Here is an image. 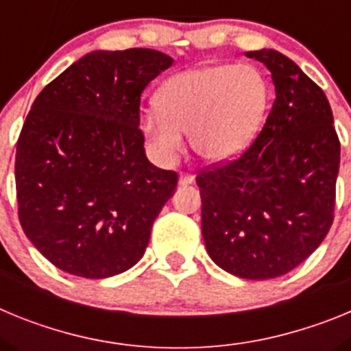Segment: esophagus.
Returning <instances> with one entry per match:
<instances>
[{
  "mask_svg": "<svg viewBox=\"0 0 351 351\" xmlns=\"http://www.w3.org/2000/svg\"><path fill=\"white\" fill-rule=\"evenodd\" d=\"M193 181H195V178L191 176V173L181 172V176H179V184L181 186H188V184H191Z\"/></svg>",
  "mask_w": 351,
  "mask_h": 351,
  "instance_id": "obj_1",
  "label": "esophagus"
}]
</instances>
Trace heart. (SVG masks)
<instances>
[{"label": "heart", "mask_w": 351, "mask_h": 351, "mask_svg": "<svg viewBox=\"0 0 351 351\" xmlns=\"http://www.w3.org/2000/svg\"><path fill=\"white\" fill-rule=\"evenodd\" d=\"M269 82L253 64L216 63L173 75L160 88L156 107L141 128L156 158L170 163L188 132L195 153L226 161L247 147L269 108Z\"/></svg>", "instance_id": "obj_1"}]
</instances>
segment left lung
<instances>
[{"label":"left lung","instance_id":"obj_1","mask_svg":"<svg viewBox=\"0 0 351 351\" xmlns=\"http://www.w3.org/2000/svg\"><path fill=\"white\" fill-rule=\"evenodd\" d=\"M276 88L255 142L225 165L202 170V235L223 271L272 280L295 269L330 230L341 144L327 96L274 49L246 52Z\"/></svg>","mask_w":351,"mask_h":351}]
</instances>
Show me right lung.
<instances>
[{
    "instance_id": "right-lung-1",
    "label": "right lung",
    "mask_w": 351,
    "mask_h": 351,
    "mask_svg": "<svg viewBox=\"0 0 351 351\" xmlns=\"http://www.w3.org/2000/svg\"><path fill=\"white\" fill-rule=\"evenodd\" d=\"M172 63L154 49L93 51L31 105L15 153L19 219L61 271L104 280L144 256L178 173L145 156L141 95Z\"/></svg>"
}]
</instances>
